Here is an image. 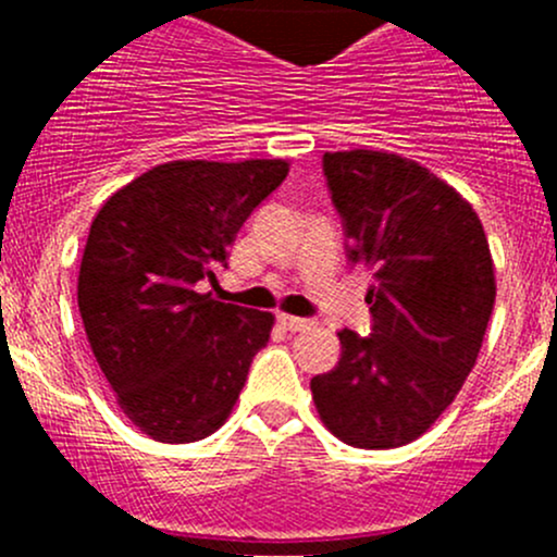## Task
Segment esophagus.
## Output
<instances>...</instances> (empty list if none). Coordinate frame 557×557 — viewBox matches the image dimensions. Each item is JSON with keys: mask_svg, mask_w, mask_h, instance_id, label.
I'll return each instance as SVG.
<instances>
[{"mask_svg": "<svg viewBox=\"0 0 557 557\" xmlns=\"http://www.w3.org/2000/svg\"><path fill=\"white\" fill-rule=\"evenodd\" d=\"M277 320L285 331H305L312 325L310 318H296V314H280Z\"/></svg>", "mask_w": 557, "mask_h": 557, "instance_id": "obj_1", "label": "esophagus"}]
</instances>
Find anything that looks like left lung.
<instances>
[{"mask_svg":"<svg viewBox=\"0 0 557 557\" xmlns=\"http://www.w3.org/2000/svg\"><path fill=\"white\" fill-rule=\"evenodd\" d=\"M323 174L347 258L374 277L372 334L339 331L312 398L345 445L391 450L425 434L474 369L496 301L491 247L469 201L418 161L339 150Z\"/></svg>","mask_w":557,"mask_h":557,"instance_id":"left-lung-1","label":"left lung"}]
</instances>
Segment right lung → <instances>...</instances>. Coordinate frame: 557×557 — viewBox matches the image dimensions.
<instances>
[{"label":"right lung","instance_id":"obj_1","mask_svg":"<svg viewBox=\"0 0 557 557\" xmlns=\"http://www.w3.org/2000/svg\"><path fill=\"white\" fill-rule=\"evenodd\" d=\"M288 161H170L110 196L88 232L77 277L86 336L123 414L156 442L221 429L272 312L199 294Z\"/></svg>","mask_w":557,"mask_h":557}]
</instances>
